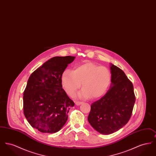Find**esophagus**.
Returning <instances> with one entry per match:
<instances>
[{
    "instance_id": "34e87169",
    "label": "esophagus",
    "mask_w": 156,
    "mask_h": 156,
    "mask_svg": "<svg viewBox=\"0 0 156 156\" xmlns=\"http://www.w3.org/2000/svg\"><path fill=\"white\" fill-rule=\"evenodd\" d=\"M82 104V102H79V101H76V102H75L76 105H77V106H78V105H80Z\"/></svg>"
}]
</instances>
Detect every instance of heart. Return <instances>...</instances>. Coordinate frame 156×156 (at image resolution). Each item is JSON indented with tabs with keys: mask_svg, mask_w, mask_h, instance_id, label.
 I'll list each match as a JSON object with an SVG mask.
<instances>
[{
	"mask_svg": "<svg viewBox=\"0 0 156 156\" xmlns=\"http://www.w3.org/2000/svg\"><path fill=\"white\" fill-rule=\"evenodd\" d=\"M111 81V72L107 67L91 62L78 66L73 71L66 70L61 76L62 85L71 97L76 93L82 83L83 89L78 96L84 99L102 97L109 89Z\"/></svg>",
	"mask_w": 156,
	"mask_h": 156,
	"instance_id": "heart-1",
	"label": "heart"
}]
</instances>
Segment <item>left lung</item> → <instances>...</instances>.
<instances>
[{
  "label": "left lung",
  "mask_w": 156,
  "mask_h": 156,
  "mask_svg": "<svg viewBox=\"0 0 156 156\" xmlns=\"http://www.w3.org/2000/svg\"><path fill=\"white\" fill-rule=\"evenodd\" d=\"M112 84L100 99L91 105L88 120L97 132L103 134L116 132L132 116L136 98L133 83L125 73L111 65Z\"/></svg>",
  "instance_id": "8db88e82"
}]
</instances>
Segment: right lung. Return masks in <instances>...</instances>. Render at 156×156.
I'll list each match as a JSON object with an SVG mask.
<instances>
[{"label":"right lung","mask_w":156,"mask_h":156,"mask_svg":"<svg viewBox=\"0 0 156 156\" xmlns=\"http://www.w3.org/2000/svg\"><path fill=\"white\" fill-rule=\"evenodd\" d=\"M75 57H54L30 76L23 94V112L30 125L45 133L58 132L74 102L62 89L61 76Z\"/></svg>","instance_id":"obj_1"}]
</instances>
